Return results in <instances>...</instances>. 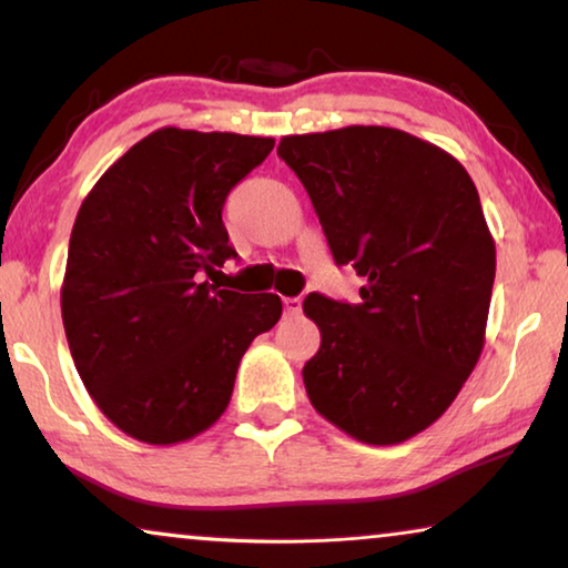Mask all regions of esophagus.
<instances>
[{
    "mask_svg": "<svg viewBox=\"0 0 568 568\" xmlns=\"http://www.w3.org/2000/svg\"><path fill=\"white\" fill-rule=\"evenodd\" d=\"M284 313L286 315H300L302 313V300L300 297H286L284 300Z\"/></svg>",
    "mask_w": 568,
    "mask_h": 568,
    "instance_id": "obj_1",
    "label": "esophagus"
}]
</instances>
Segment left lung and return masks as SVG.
Returning <instances> with one entry per match:
<instances>
[{"instance_id":"8db88e82","label":"left lung","mask_w":568,"mask_h":568,"mask_svg":"<svg viewBox=\"0 0 568 568\" xmlns=\"http://www.w3.org/2000/svg\"><path fill=\"white\" fill-rule=\"evenodd\" d=\"M278 158L313 201L359 302L307 294L321 348L305 364L321 416L367 445H398L449 408L484 348L496 247L470 175L387 126L284 136Z\"/></svg>"}]
</instances>
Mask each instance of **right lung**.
<instances>
[{
  "label": "right lung",
  "instance_id": "obj_1",
  "mask_svg": "<svg viewBox=\"0 0 568 568\" xmlns=\"http://www.w3.org/2000/svg\"><path fill=\"white\" fill-rule=\"evenodd\" d=\"M274 139L165 126L113 162L69 237L61 317L98 408L146 445H178L224 414L240 359L282 317L276 294L209 284L237 258L230 191Z\"/></svg>",
  "mask_w": 568,
  "mask_h": 568
}]
</instances>
